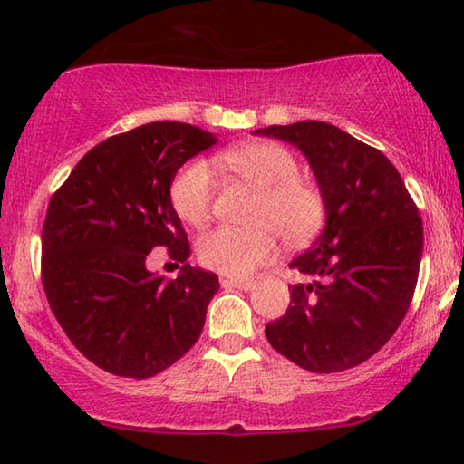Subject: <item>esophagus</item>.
Here are the masks:
<instances>
[{"label":"esophagus","mask_w":464,"mask_h":464,"mask_svg":"<svg viewBox=\"0 0 464 464\" xmlns=\"http://www.w3.org/2000/svg\"><path fill=\"white\" fill-rule=\"evenodd\" d=\"M221 285L225 288H239V290H246V293H247V290H251V288L256 286V282L254 280H233V278L229 280V278H223Z\"/></svg>","instance_id":"1"}]
</instances>
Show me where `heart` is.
Listing matches in <instances>:
<instances>
[{"label":"heart","instance_id":"b5f03b06","mask_svg":"<svg viewBox=\"0 0 464 464\" xmlns=\"http://www.w3.org/2000/svg\"><path fill=\"white\" fill-rule=\"evenodd\" d=\"M223 166L256 188L257 200L249 227H218L198 241L202 266L231 278H246L276 256V235L290 247L304 246L319 233L325 218L324 196L298 178V161L274 140H254L221 153ZM213 169L194 160L171 182V204L178 217L200 227L213 213Z\"/></svg>","mask_w":464,"mask_h":464}]
</instances>
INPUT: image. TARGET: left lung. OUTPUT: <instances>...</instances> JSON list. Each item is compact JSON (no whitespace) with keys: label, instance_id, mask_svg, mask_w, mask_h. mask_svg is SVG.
Segmentation results:
<instances>
[{"label":"left lung","instance_id":"left-lung-1","mask_svg":"<svg viewBox=\"0 0 464 464\" xmlns=\"http://www.w3.org/2000/svg\"><path fill=\"white\" fill-rule=\"evenodd\" d=\"M307 157L325 227L288 266V311L266 325L272 348L311 372H342L374 356L401 325L418 285L423 227L395 166L379 149L321 121L254 130Z\"/></svg>","mask_w":464,"mask_h":464}]
</instances>
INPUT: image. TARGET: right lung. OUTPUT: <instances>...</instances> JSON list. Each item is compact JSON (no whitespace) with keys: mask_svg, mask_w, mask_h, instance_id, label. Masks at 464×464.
I'll return each instance as SVG.
<instances>
[{"mask_svg":"<svg viewBox=\"0 0 464 464\" xmlns=\"http://www.w3.org/2000/svg\"><path fill=\"white\" fill-rule=\"evenodd\" d=\"M213 132L160 121L106 139L53 194L43 227V286L63 332L106 372L149 379L200 337L218 276L190 266L171 204L178 169ZM157 245L185 266L176 281L146 270Z\"/></svg>","mask_w":464,"mask_h":464,"instance_id":"right-lung-1","label":"right lung"}]
</instances>
